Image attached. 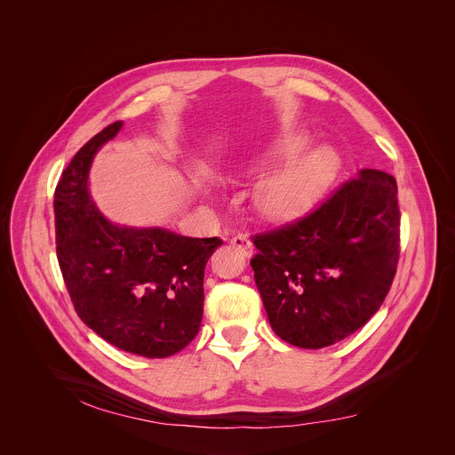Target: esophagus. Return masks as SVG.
<instances>
[{"label": "esophagus", "mask_w": 455, "mask_h": 455, "mask_svg": "<svg viewBox=\"0 0 455 455\" xmlns=\"http://www.w3.org/2000/svg\"><path fill=\"white\" fill-rule=\"evenodd\" d=\"M230 245H232L234 249H237L245 258H251V256L254 254V245H252V241H251L249 235H243V234L234 235V237L230 239Z\"/></svg>", "instance_id": "esophagus-1"}]
</instances>
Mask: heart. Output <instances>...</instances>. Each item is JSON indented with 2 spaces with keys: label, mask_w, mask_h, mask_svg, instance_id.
I'll return each mask as SVG.
<instances>
[{
  "label": "heart",
  "mask_w": 455,
  "mask_h": 455,
  "mask_svg": "<svg viewBox=\"0 0 455 455\" xmlns=\"http://www.w3.org/2000/svg\"><path fill=\"white\" fill-rule=\"evenodd\" d=\"M307 144L306 132H289L247 163L249 173H259L283 161L265 172L252 192L254 208L267 221L289 223L304 218L335 180L340 156L331 146H316L304 152Z\"/></svg>",
  "instance_id": "b5f03b06"
}]
</instances>
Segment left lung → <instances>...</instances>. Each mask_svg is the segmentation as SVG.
<instances>
[{
  "mask_svg": "<svg viewBox=\"0 0 455 455\" xmlns=\"http://www.w3.org/2000/svg\"><path fill=\"white\" fill-rule=\"evenodd\" d=\"M397 183L364 168L313 214L254 237L268 323L304 349L337 344L382 306L399 261Z\"/></svg>",
  "mask_w": 455,
  "mask_h": 455,
  "instance_id": "left-lung-1",
  "label": "left lung"
}]
</instances>
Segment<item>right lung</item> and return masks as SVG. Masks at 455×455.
Instances as JSON below:
<instances>
[{
	"mask_svg": "<svg viewBox=\"0 0 455 455\" xmlns=\"http://www.w3.org/2000/svg\"><path fill=\"white\" fill-rule=\"evenodd\" d=\"M123 130L113 123L84 144L54 192L58 263L82 322L111 346L146 358L185 349L203 318V278L220 237L109 221L89 192L99 149Z\"/></svg>",
	"mask_w": 455,
	"mask_h": 455,
	"instance_id": "add662e5",
	"label": "right lung"
}]
</instances>
